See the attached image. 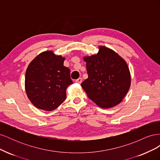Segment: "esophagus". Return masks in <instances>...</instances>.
Returning a JSON list of instances; mask_svg holds the SVG:
<instances>
[{"instance_id":"1","label":"esophagus","mask_w":160,"mask_h":160,"mask_svg":"<svg viewBox=\"0 0 160 160\" xmlns=\"http://www.w3.org/2000/svg\"><path fill=\"white\" fill-rule=\"evenodd\" d=\"M75 82L76 83H81V82H82V79L81 78H79V79H76L75 80Z\"/></svg>"}]
</instances>
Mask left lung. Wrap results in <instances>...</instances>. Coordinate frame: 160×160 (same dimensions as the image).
Returning <instances> with one entry per match:
<instances>
[{"mask_svg": "<svg viewBox=\"0 0 160 160\" xmlns=\"http://www.w3.org/2000/svg\"><path fill=\"white\" fill-rule=\"evenodd\" d=\"M88 78L81 84L88 98L103 109L122 102L131 85L127 62L117 52L99 46L95 55L83 57Z\"/></svg>", "mask_w": 160, "mask_h": 160, "instance_id": "8db88e82", "label": "left lung"}]
</instances>
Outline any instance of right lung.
Listing matches in <instances>:
<instances>
[{"label": "right lung", "instance_id": "right-lung-1", "mask_svg": "<svg viewBox=\"0 0 160 160\" xmlns=\"http://www.w3.org/2000/svg\"><path fill=\"white\" fill-rule=\"evenodd\" d=\"M65 58L51 51L38 55L28 65L25 74L28 98L38 109L52 111L66 99V89L72 83Z\"/></svg>", "mask_w": 160, "mask_h": 160}]
</instances>
